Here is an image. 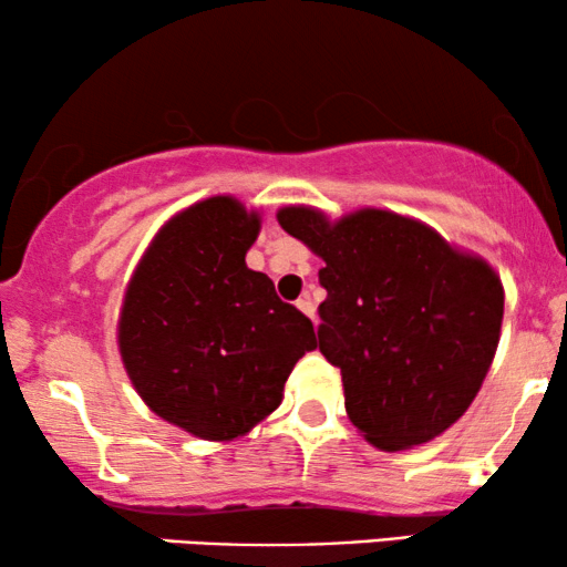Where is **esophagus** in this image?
Returning <instances> with one entry per match:
<instances>
[{"label": "esophagus", "instance_id": "obj_1", "mask_svg": "<svg viewBox=\"0 0 567 567\" xmlns=\"http://www.w3.org/2000/svg\"><path fill=\"white\" fill-rule=\"evenodd\" d=\"M298 308H300L302 313H306L308 318H316V302H313V298H310L308 292L300 295V298H298Z\"/></svg>", "mask_w": 567, "mask_h": 567}]
</instances>
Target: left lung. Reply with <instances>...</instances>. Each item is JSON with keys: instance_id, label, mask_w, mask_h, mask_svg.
<instances>
[{"instance_id": "1", "label": "left lung", "mask_w": 567, "mask_h": 567, "mask_svg": "<svg viewBox=\"0 0 567 567\" xmlns=\"http://www.w3.org/2000/svg\"><path fill=\"white\" fill-rule=\"evenodd\" d=\"M280 226L326 261L316 347L341 370L349 421L378 450L444 434L475 401L504 321V285L409 215L360 207L331 220L285 205Z\"/></svg>"}]
</instances>
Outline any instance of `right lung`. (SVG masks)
Masks as SVG:
<instances>
[{"label":"right lung","instance_id":"right-lung-1","mask_svg":"<svg viewBox=\"0 0 567 567\" xmlns=\"http://www.w3.org/2000/svg\"><path fill=\"white\" fill-rule=\"evenodd\" d=\"M259 230V210L230 195L189 205L151 238L123 295L117 349L135 393L207 442L261 424L316 349L313 323L246 267Z\"/></svg>","mask_w":567,"mask_h":567}]
</instances>
